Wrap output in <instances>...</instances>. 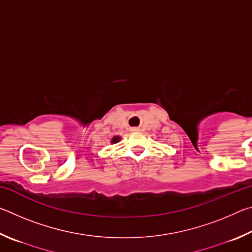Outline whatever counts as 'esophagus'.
<instances>
[{"label": "esophagus", "instance_id": "1", "mask_svg": "<svg viewBox=\"0 0 252 252\" xmlns=\"http://www.w3.org/2000/svg\"><path fill=\"white\" fill-rule=\"evenodd\" d=\"M131 131H139V129H138V127H132Z\"/></svg>", "mask_w": 252, "mask_h": 252}]
</instances>
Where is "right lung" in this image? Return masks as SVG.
Wrapping results in <instances>:
<instances>
[{
    "mask_svg": "<svg viewBox=\"0 0 252 252\" xmlns=\"http://www.w3.org/2000/svg\"><path fill=\"white\" fill-rule=\"evenodd\" d=\"M120 136H113V139L111 140V143H117V142H119L120 141Z\"/></svg>",
    "mask_w": 252,
    "mask_h": 252,
    "instance_id": "add662e5",
    "label": "right lung"
}]
</instances>
